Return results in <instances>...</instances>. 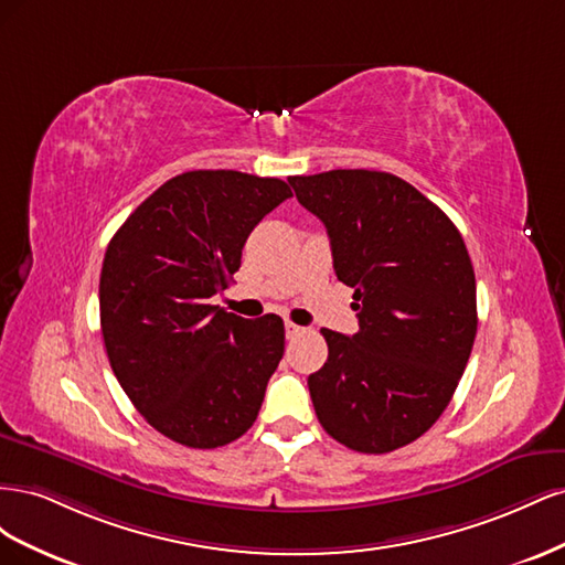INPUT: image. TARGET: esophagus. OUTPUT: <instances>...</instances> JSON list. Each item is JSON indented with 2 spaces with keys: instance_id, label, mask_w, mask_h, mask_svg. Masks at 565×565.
I'll list each match as a JSON object with an SVG mask.
<instances>
[{
  "instance_id": "esophagus-1",
  "label": "esophagus",
  "mask_w": 565,
  "mask_h": 565,
  "mask_svg": "<svg viewBox=\"0 0 565 565\" xmlns=\"http://www.w3.org/2000/svg\"><path fill=\"white\" fill-rule=\"evenodd\" d=\"M303 332V328H299V324H295V322H285V334H287V339H292V337H297V334H301Z\"/></svg>"
}]
</instances>
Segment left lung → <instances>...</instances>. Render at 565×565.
<instances>
[{
	"label": "left lung",
	"instance_id": "1",
	"mask_svg": "<svg viewBox=\"0 0 565 565\" xmlns=\"http://www.w3.org/2000/svg\"><path fill=\"white\" fill-rule=\"evenodd\" d=\"M287 181L328 228L361 328L320 330L330 353L309 377L318 422L351 450H398L431 429L469 363L478 318L467 245L446 212L393 174Z\"/></svg>",
	"mask_w": 565,
	"mask_h": 565
}]
</instances>
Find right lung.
Returning <instances> with one entry per match:
<instances>
[{
	"mask_svg": "<svg viewBox=\"0 0 565 565\" xmlns=\"http://www.w3.org/2000/svg\"><path fill=\"white\" fill-rule=\"evenodd\" d=\"M292 198L280 179L195 169L136 207L100 268V332L119 386L185 448L241 438L285 351L276 313L247 320L212 303L259 221Z\"/></svg>",
	"mask_w": 565,
	"mask_h": 565,
	"instance_id": "add662e5",
	"label": "right lung"
}]
</instances>
